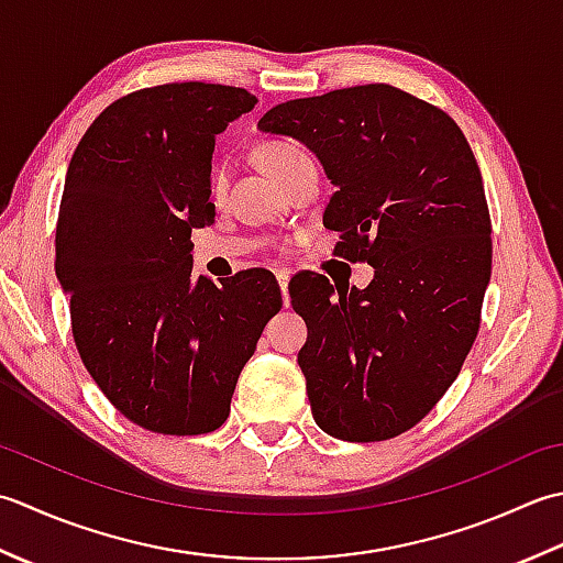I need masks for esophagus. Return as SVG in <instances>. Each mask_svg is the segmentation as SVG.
<instances>
[{
    "mask_svg": "<svg viewBox=\"0 0 563 563\" xmlns=\"http://www.w3.org/2000/svg\"><path fill=\"white\" fill-rule=\"evenodd\" d=\"M289 272H277V282H279V289L284 296V306H289Z\"/></svg>",
    "mask_w": 563,
    "mask_h": 563,
    "instance_id": "obj_1",
    "label": "esophagus"
}]
</instances>
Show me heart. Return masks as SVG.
Listing matches in <instances>:
<instances>
[{"label":"heart","mask_w":563,"mask_h":563,"mask_svg":"<svg viewBox=\"0 0 563 563\" xmlns=\"http://www.w3.org/2000/svg\"><path fill=\"white\" fill-rule=\"evenodd\" d=\"M306 157V153L291 141H269L260 147V159L262 165H265L274 179H282V175L289 167H294L298 159ZM225 179H228V167L225 163H218L211 169V177H209V191L213 197L223 191L225 187Z\"/></svg>","instance_id":"b5f03b06"}]
</instances>
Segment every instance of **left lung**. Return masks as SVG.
Wrapping results in <instances>:
<instances>
[{"label": "left lung", "instance_id": "8db88e82", "mask_svg": "<svg viewBox=\"0 0 563 563\" xmlns=\"http://www.w3.org/2000/svg\"><path fill=\"white\" fill-rule=\"evenodd\" d=\"M257 129L316 153L335 185V252L374 267L366 289L323 274L289 284L313 418L338 440H391L434 408L476 340L493 252L476 157L452 117L391 85L284 101Z\"/></svg>", "mask_w": 563, "mask_h": 563}]
</instances>
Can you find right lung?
<instances>
[{
	"instance_id": "1",
	"label": "right lung",
	"mask_w": 563,
	"mask_h": 563,
	"mask_svg": "<svg viewBox=\"0 0 563 563\" xmlns=\"http://www.w3.org/2000/svg\"><path fill=\"white\" fill-rule=\"evenodd\" d=\"M247 89L172 82L99 113L65 177L55 274L73 335L113 408L159 434L221 428L282 291L267 269L221 286L191 274V228L211 225L216 135L252 111Z\"/></svg>"
}]
</instances>
